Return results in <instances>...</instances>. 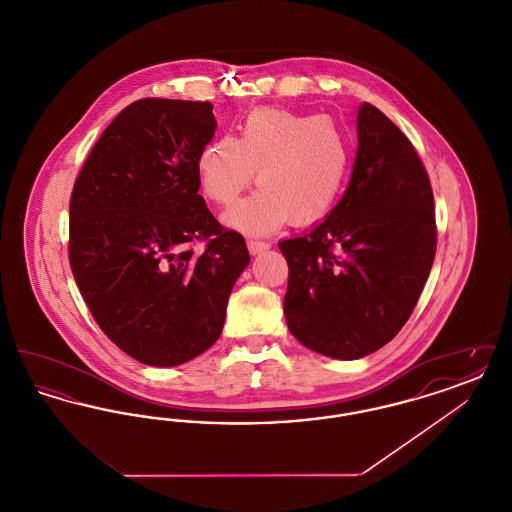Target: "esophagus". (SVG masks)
I'll use <instances>...</instances> for the list:
<instances>
[{
    "label": "esophagus",
    "mask_w": 512,
    "mask_h": 512,
    "mask_svg": "<svg viewBox=\"0 0 512 512\" xmlns=\"http://www.w3.org/2000/svg\"><path fill=\"white\" fill-rule=\"evenodd\" d=\"M268 247H270V244H267V242H261V240H247V249H249L251 255L263 253V251H267Z\"/></svg>",
    "instance_id": "esophagus-1"
}]
</instances>
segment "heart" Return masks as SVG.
Wrapping results in <instances>:
<instances>
[{
    "label": "heart",
    "mask_w": 512,
    "mask_h": 512,
    "mask_svg": "<svg viewBox=\"0 0 512 512\" xmlns=\"http://www.w3.org/2000/svg\"><path fill=\"white\" fill-rule=\"evenodd\" d=\"M351 165L347 134L330 117L261 107L240 124L238 138L219 136L197 155L205 197L232 205L255 178L261 186L224 220L247 234H268L286 220L307 226L340 201Z\"/></svg>",
    "instance_id": "b5f03b06"
}]
</instances>
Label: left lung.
<instances>
[{"mask_svg":"<svg viewBox=\"0 0 512 512\" xmlns=\"http://www.w3.org/2000/svg\"><path fill=\"white\" fill-rule=\"evenodd\" d=\"M359 147L340 203L278 247L288 261L284 315L305 347L361 359L411 317L434 265V194L411 140L374 105L357 115Z\"/></svg>","mask_w":512,"mask_h":512,"instance_id":"left-lung-1","label":"left lung"}]
</instances>
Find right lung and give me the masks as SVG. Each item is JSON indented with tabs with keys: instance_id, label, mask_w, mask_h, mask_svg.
<instances>
[{
	"instance_id": "right-lung-1",
	"label": "right lung",
	"mask_w": 512,
	"mask_h": 512,
	"mask_svg": "<svg viewBox=\"0 0 512 512\" xmlns=\"http://www.w3.org/2000/svg\"><path fill=\"white\" fill-rule=\"evenodd\" d=\"M215 128L209 101L138 99L74 182L76 286L103 334L144 365H182L219 340L249 263L242 234L224 230L197 194V155Z\"/></svg>"
}]
</instances>
